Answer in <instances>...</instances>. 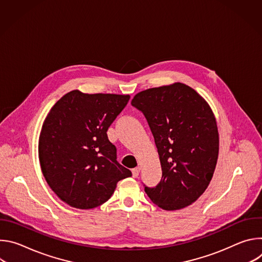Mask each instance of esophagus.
Segmentation results:
<instances>
[{"mask_svg":"<svg viewBox=\"0 0 262 262\" xmlns=\"http://www.w3.org/2000/svg\"><path fill=\"white\" fill-rule=\"evenodd\" d=\"M132 172H133V177H135V178H137L138 176H139V173H140V167H137V168H134L133 170H132Z\"/></svg>","mask_w":262,"mask_h":262,"instance_id":"34e87169","label":"esophagus"}]
</instances>
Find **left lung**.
<instances>
[{
	"mask_svg": "<svg viewBox=\"0 0 262 262\" xmlns=\"http://www.w3.org/2000/svg\"><path fill=\"white\" fill-rule=\"evenodd\" d=\"M132 105L144 114L154 135L162 166L150 200L165 210L194 203L207 189L219 156L214 115L205 99L181 83L139 92Z\"/></svg>",
	"mask_w": 262,
	"mask_h": 262,
	"instance_id": "left-lung-1",
	"label": "left lung"
}]
</instances>
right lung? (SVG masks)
I'll use <instances>...</instances> for the list:
<instances>
[{"instance_id": "right-lung-1", "label": "right lung", "mask_w": 262, "mask_h": 262, "mask_svg": "<svg viewBox=\"0 0 262 262\" xmlns=\"http://www.w3.org/2000/svg\"><path fill=\"white\" fill-rule=\"evenodd\" d=\"M128 100L129 95L73 90L51 108L39 136V162L50 188L68 205L97 207L119 180L132 176L106 135Z\"/></svg>"}]
</instances>
